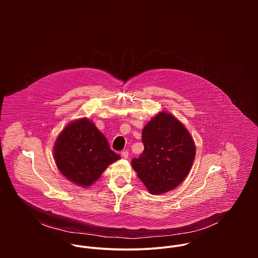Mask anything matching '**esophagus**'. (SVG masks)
I'll return each mask as SVG.
<instances>
[{
    "label": "esophagus",
    "mask_w": 258,
    "mask_h": 258,
    "mask_svg": "<svg viewBox=\"0 0 258 258\" xmlns=\"http://www.w3.org/2000/svg\"><path fill=\"white\" fill-rule=\"evenodd\" d=\"M121 156H122V158H124V159H127L128 158V152L125 150V151H122L121 152Z\"/></svg>",
    "instance_id": "1"
}]
</instances>
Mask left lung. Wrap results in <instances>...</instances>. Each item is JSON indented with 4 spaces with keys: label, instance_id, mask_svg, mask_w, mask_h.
Returning <instances> with one entry per match:
<instances>
[{
    "label": "left lung",
    "instance_id": "1",
    "mask_svg": "<svg viewBox=\"0 0 258 258\" xmlns=\"http://www.w3.org/2000/svg\"><path fill=\"white\" fill-rule=\"evenodd\" d=\"M144 151L132 165L152 195L166 193L185 179L196 147L188 130L167 112H159L142 132Z\"/></svg>",
    "mask_w": 258,
    "mask_h": 258
}]
</instances>
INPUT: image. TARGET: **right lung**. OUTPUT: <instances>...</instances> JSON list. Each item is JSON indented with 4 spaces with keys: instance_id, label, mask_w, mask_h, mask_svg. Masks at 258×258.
<instances>
[{
    "instance_id": "1",
    "label": "right lung",
    "mask_w": 258,
    "mask_h": 258,
    "mask_svg": "<svg viewBox=\"0 0 258 258\" xmlns=\"http://www.w3.org/2000/svg\"><path fill=\"white\" fill-rule=\"evenodd\" d=\"M53 152L60 172L84 188L90 187L109 164L120 158L110 149L107 139L88 118L65 126L55 142Z\"/></svg>"
}]
</instances>
